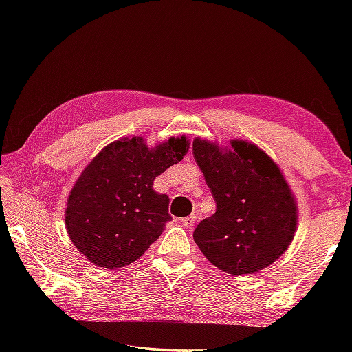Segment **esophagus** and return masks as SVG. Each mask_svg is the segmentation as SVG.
<instances>
[{"label":"esophagus","instance_id":"esophagus-1","mask_svg":"<svg viewBox=\"0 0 352 352\" xmlns=\"http://www.w3.org/2000/svg\"><path fill=\"white\" fill-rule=\"evenodd\" d=\"M182 223L184 226H192L195 223V216H188V217H183L182 219Z\"/></svg>","mask_w":352,"mask_h":352}]
</instances>
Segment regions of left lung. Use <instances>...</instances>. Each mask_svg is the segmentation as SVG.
<instances>
[{"label": "left lung", "instance_id": "8db88e82", "mask_svg": "<svg viewBox=\"0 0 352 352\" xmlns=\"http://www.w3.org/2000/svg\"><path fill=\"white\" fill-rule=\"evenodd\" d=\"M220 147L195 138V162L216 212L197 225L194 241L205 258L228 275H253L281 258L294 241L298 206L278 164L253 142Z\"/></svg>", "mask_w": 352, "mask_h": 352}]
</instances>
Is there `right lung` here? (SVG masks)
<instances>
[{"label":"right lung","instance_id":"right-lung-1","mask_svg":"<svg viewBox=\"0 0 352 352\" xmlns=\"http://www.w3.org/2000/svg\"><path fill=\"white\" fill-rule=\"evenodd\" d=\"M188 151L186 136L155 147L141 136L105 146L82 170L67 201L65 225L74 247L104 269L140 259L172 219L169 197L153 190V180Z\"/></svg>","mask_w":352,"mask_h":352}]
</instances>
